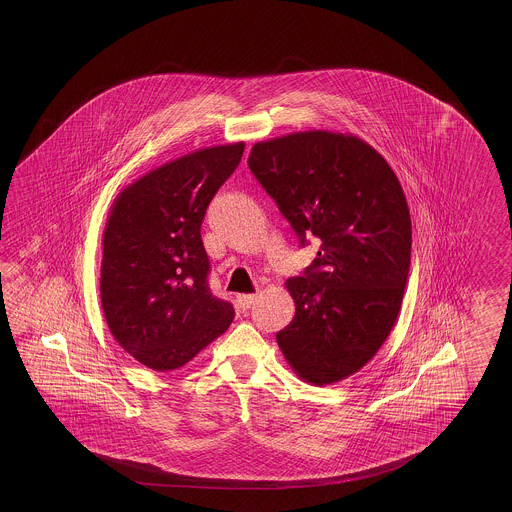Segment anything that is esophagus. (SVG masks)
I'll return each instance as SVG.
<instances>
[{
    "mask_svg": "<svg viewBox=\"0 0 512 512\" xmlns=\"http://www.w3.org/2000/svg\"><path fill=\"white\" fill-rule=\"evenodd\" d=\"M254 302H256V294H240L238 296V305H240L243 311L249 309Z\"/></svg>",
    "mask_w": 512,
    "mask_h": 512,
    "instance_id": "esophagus-1",
    "label": "esophagus"
}]
</instances>
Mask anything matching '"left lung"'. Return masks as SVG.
I'll return each instance as SVG.
<instances>
[{"label": "left lung", "mask_w": 512, "mask_h": 512, "mask_svg": "<svg viewBox=\"0 0 512 512\" xmlns=\"http://www.w3.org/2000/svg\"><path fill=\"white\" fill-rule=\"evenodd\" d=\"M249 168L300 245L320 240L285 282L296 313L276 342L302 381H342L379 351L403 304L412 221L401 183L368 142L324 130L256 142Z\"/></svg>", "instance_id": "left-lung-1"}]
</instances>
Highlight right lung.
I'll return each instance as SVG.
<instances>
[{
	"label": "right lung",
	"mask_w": 512,
	"mask_h": 512,
	"mask_svg": "<svg viewBox=\"0 0 512 512\" xmlns=\"http://www.w3.org/2000/svg\"><path fill=\"white\" fill-rule=\"evenodd\" d=\"M243 150L236 142L183 155L126 186L111 205L102 311L120 346L152 370L185 366L234 320V307L208 287L201 223Z\"/></svg>",
	"instance_id": "obj_1"
}]
</instances>
